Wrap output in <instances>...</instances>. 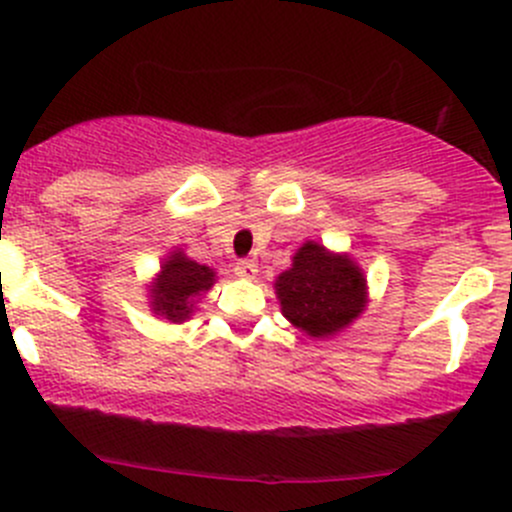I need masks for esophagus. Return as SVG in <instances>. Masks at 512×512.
Segmentation results:
<instances>
[{
  "label": "esophagus",
  "instance_id": "1",
  "mask_svg": "<svg viewBox=\"0 0 512 512\" xmlns=\"http://www.w3.org/2000/svg\"><path fill=\"white\" fill-rule=\"evenodd\" d=\"M235 275L242 280H255L257 277V262L255 260H237L235 262Z\"/></svg>",
  "mask_w": 512,
  "mask_h": 512
}]
</instances>
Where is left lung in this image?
<instances>
[{
    "instance_id": "8db88e82",
    "label": "left lung",
    "mask_w": 512,
    "mask_h": 512,
    "mask_svg": "<svg viewBox=\"0 0 512 512\" xmlns=\"http://www.w3.org/2000/svg\"><path fill=\"white\" fill-rule=\"evenodd\" d=\"M275 294L285 319L309 339H332L354 324L369 304L366 275L349 252L307 240L280 272Z\"/></svg>"
}]
</instances>
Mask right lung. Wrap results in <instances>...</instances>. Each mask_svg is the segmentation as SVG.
<instances>
[{"label":"right lung","instance_id":"right-lung-1","mask_svg":"<svg viewBox=\"0 0 512 512\" xmlns=\"http://www.w3.org/2000/svg\"><path fill=\"white\" fill-rule=\"evenodd\" d=\"M218 280V272L208 265H200L173 247L160 262L158 275L148 282V307L158 319L170 324H183L193 317L200 297Z\"/></svg>","mask_w":512,"mask_h":512}]
</instances>
